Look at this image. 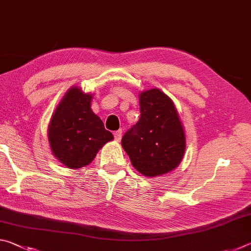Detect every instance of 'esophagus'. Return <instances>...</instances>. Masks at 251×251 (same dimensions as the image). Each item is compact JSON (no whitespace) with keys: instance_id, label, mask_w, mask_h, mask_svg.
I'll list each match as a JSON object with an SVG mask.
<instances>
[{"instance_id":"esophagus-1","label":"esophagus","mask_w":251,"mask_h":251,"mask_svg":"<svg viewBox=\"0 0 251 251\" xmlns=\"http://www.w3.org/2000/svg\"><path fill=\"white\" fill-rule=\"evenodd\" d=\"M122 134H123L122 129H120V130H116L115 133H114V137H115V139H116L117 142H120V141H121V138H122Z\"/></svg>"}]
</instances>
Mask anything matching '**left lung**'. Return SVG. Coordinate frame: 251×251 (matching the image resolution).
I'll return each mask as SVG.
<instances>
[{"instance_id": "1", "label": "left lung", "mask_w": 251, "mask_h": 251, "mask_svg": "<svg viewBox=\"0 0 251 251\" xmlns=\"http://www.w3.org/2000/svg\"><path fill=\"white\" fill-rule=\"evenodd\" d=\"M139 121L123 136V148L144 176L172 172L186 150L185 130L175 105L165 93L151 88L139 95Z\"/></svg>"}]
</instances>
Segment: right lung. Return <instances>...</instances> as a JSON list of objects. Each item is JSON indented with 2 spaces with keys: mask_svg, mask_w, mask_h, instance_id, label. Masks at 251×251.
<instances>
[{
  "mask_svg": "<svg viewBox=\"0 0 251 251\" xmlns=\"http://www.w3.org/2000/svg\"><path fill=\"white\" fill-rule=\"evenodd\" d=\"M92 94L72 87L50 118L49 142L53 155L71 169L91 164L101 147L114 139L91 108Z\"/></svg>",
  "mask_w": 251,
  "mask_h": 251,
  "instance_id": "1",
  "label": "right lung"
}]
</instances>
